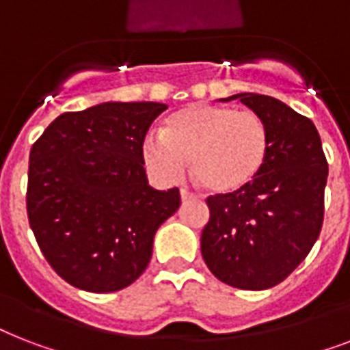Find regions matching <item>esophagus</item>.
I'll return each instance as SVG.
<instances>
[{"mask_svg": "<svg viewBox=\"0 0 350 350\" xmlns=\"http://www.w3.org/2000/svg\"><path fill=\"white\" fill-rule=\"evenodd\" d=\"M181 200H183V202H189V200H196V194H192L191 191H187V189H181Z\"/></svg>", "mask_w": 350, "mask_h": 350, "instance_id": "esophagus-1", "label": "esophagus"}]
</instances>
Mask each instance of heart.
<instances>
[{"mask_svg":"<svg viewBox=\"0 0 350 350\" xmlns=\"http://www.w3.org/2000/svg\"><path fill=\"white\" fill-rule=\"evenodd\" d=\"M269 154L265 121L249 111L196 103L165 120L161 134H148L143 159L163 183L192 178L211 192H232L254 180Z\"/></svg>","mask_w":350,"mask_h":350,"instance_id":"b5f03b06","label":"heart"}]
</instances>
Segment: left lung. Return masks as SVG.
Segmentation results:
<instances>
[{
	"instance_id": "obj_1",
	"label": "left lung",
	"mask_w": 350,
	"mask_h": 350,
	"mask_svg": "<svg viewBox=\"0 0 350 350\" xmlns=\"http://www.w3.org/2000/svg\"><path fill=\"white\" fill-rule=\"evenodd\" d=\"M230 100L265 121L269 154L249 185L207 198L202 256L219 282L263 291L283 282L320 236L329 165L309 118L271 96L247 92L221 101Z\"/></svg>"
}]
</instances>
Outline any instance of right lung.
<instances>
[{
    "mask_svg": "<svg viewBox=\"0 0 350 350\" xmlns=\"http://www.w3.org/2000/svg\"><path fill=\"white\" fill-rule=\"evenodd\" d=\"M163 103L107 101L65 112L29 156L27 214L51 267L74 287L114 293L147 269L180 191L148 185L143 142Z\"/></svg>",
    "mask_w": 350,
    "mask_h": 350,
    "instance_id": "add662e5",
    "label": "right lung"
}]
</instances>
